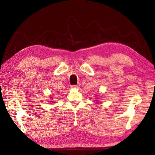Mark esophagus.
I'll return each mask as SVG.
<instances>
[{"mask_svg":"<svg viewBox=\"0 0 155 155\" xmlns=\"http://www.w3.org/2000/svg\"><path fill=\"white\" fill-rule=\"evenodd\" d=\"M71 87L72 88H79V85H72L71 86Z\"/></svg>","mask_w":155,"mask_h":155,"instance_id":"esophagus-1","label":"esophagus"}]
</instances>
